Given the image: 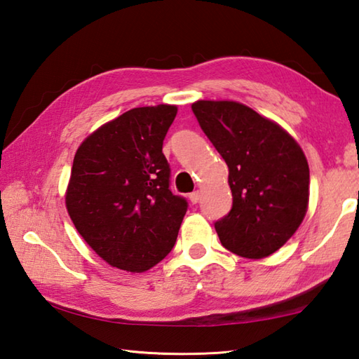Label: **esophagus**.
I'll return each instance as SVG.
<instances>
[{
	"instance_id": "34e87169",
	"label": "esophagus",
	"mask_w": 359,
	"mask_h": 359,
	"mask_svg": "<svg viewBox=\"0 0 359 359\" xmlns=\"http://www.w3.org/2000/svg\"><path fill=\"white\" fill-rule=\"evenodd\" d=\"M200 198H201V194L198 192V190H195V192H192L189 195V200H190V203L192 204H196L200 201Z\"/></svg>"
}]
</instances>
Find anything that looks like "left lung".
<instances>
[{
	"mask_svg": "<svg viewBox=\"0 0 359 359\" xmlns=\"http://www.w3.org/2000/svg\"><path fill=\"white\" fill-rule=\"evenodd\" d=\"M192 111L229 167L232 208L215 222L222 245L248 259L276 252L309 208L310 169L299 144L276 122L229 100H198Z\"/></svg>",
	"mask_w": 359,
	"mask_h": 359,
	"instance_id": "8db88e82",
	"label": "left lung"
}]
</instances>
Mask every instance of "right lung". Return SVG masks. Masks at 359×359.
I'll use <instances>...</instances> for the list:
<instances>
[{"label": "right lung", "mask_w": 359, "mask_h": 359, "mask_svg": "<svg viewBox=\"0 0 359 359\" xmlns=\"http://www.w3.org/2000/svg\"><path fill=\"white\" fill-rule=\"evenodd\" d=\"M177 111L175 105L130 109L88 136L76 153L68 214L111 266L147 271L177 241L187 200L170 190L163 153Z\"/></svg>", "instance_id": "obj_1"}]
</instances>
